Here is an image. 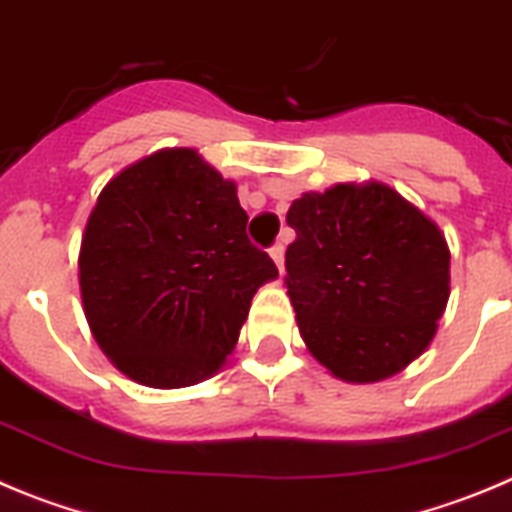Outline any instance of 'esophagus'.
<instances>
[{
  "label": "esophagus",
  "instance_id": "esophagus-1",
  "mask_svg": "<svg viewBox=\"0 0 512 512\" xmlns=\"http://www.w3.org/2000/svg\"><path fill=\"white\" fill-rule=\"evenodd\" d=\"M270 257H273V260H275V265H278V270H283V260H285V247L280 245V242H278V245H273V247H270Z\"/></svg>",
  "mask_w": 512,
  "mask_h": 512
}]
</instances>
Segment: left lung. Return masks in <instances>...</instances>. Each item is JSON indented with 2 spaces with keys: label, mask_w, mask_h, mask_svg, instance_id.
Masks as SVG:
<instances>
[{
  "label": "left lung",
  "mask_w": 512,
  "mask_h": 512,
  "mask_svg": "<svg viewBox=\"0 0 512 512\" xmlns=\"http://www.w3.org/2000/svg\"><path fill=\"white\" fill-rule=\"evenodd\" d=\"M285 285L308 352L347 382L408 367L449 301L441 229L385 183H339L288 209Z\"/></svg>",
  "instance_id": "8db88e82"
}]
</instances>
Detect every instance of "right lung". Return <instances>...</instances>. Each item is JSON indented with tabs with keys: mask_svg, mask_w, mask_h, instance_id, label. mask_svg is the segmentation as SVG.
Masks as SVG:
<instances>
[{
	"mask_svg": "<svg viewBox=\"0 0 512 512\" xmlns=\"http://www.w3.org/2000/svg\"><path fill=\"white\" fill-rule=\"evenodd\" d=\"M237 186L191 147L124 168L86 222L78 285L96 344L150 388L222 370L252 296L278 278L247 239Z\"/></svg>",
	"mask_w": 512,
	"mask_h": 512,
	"instance_id": "obj_1",
	"label": "right lung"
}]
</instances>
